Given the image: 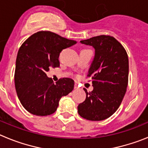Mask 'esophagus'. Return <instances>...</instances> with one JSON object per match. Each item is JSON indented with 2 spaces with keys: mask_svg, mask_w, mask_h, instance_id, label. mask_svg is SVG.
I'll return each mask as SVG.
<instances>
[{
  "mask_svg": "<svg viewBox=\"0 0 148 148\" xmlns=\"http://www.w3.org/2000/svg\"><path fill=\"white\" fill-rule=\"evenodd\" d=\"M74 89H75V90H77V89H78V84H77L76 83L74 84Z\"/></svg>",
  "mask_w": 148,
  "mask_h": 148,
  "instance_id": "1",
  "label": "esophagus"
}]
</instances>
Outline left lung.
<instances>
[{"label": "left lung", "instance_id": "obj_1", "mask_svg": "<svg viewBox=\"0 0 148 148\" xmlns=\"http://www.w3.org/2000/svg\"><path fill=\"white\" fill-rule=\"evenodd\" d=\"M81 43L93 47L95 57L87 77L92 78L93 90L85 88L86 99L78 104V113L90 121L109 118L119 108L128 84L129 61L122 45L110 35H99Z\"/></svg>", "mask_w": 148, "mask_h": 148}]
</instances>
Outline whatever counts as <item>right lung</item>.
Returning a JSON list of instances; mask_svg holds the SVG:
<instances>
[{
  "label": "right lung",
  "mask_w": 148,
  "mask_h": 148,
  "mask_svg": "<svg viewBox=\"0 0 148 148\" xmlns=\"http://www.w3.org/2000/svg\"><path fill=\"white\" fill-rule=\"evenodd\" d=\"M76 44L50 31L31 35L21 46L16 58L15 86L23 107L35 116H45L56 111L59 100L74 88V81L62 78L56 83L46 73L58 67L60 53Z\"/></svg>",
  "instance_id": "1"
}]
</instances>
